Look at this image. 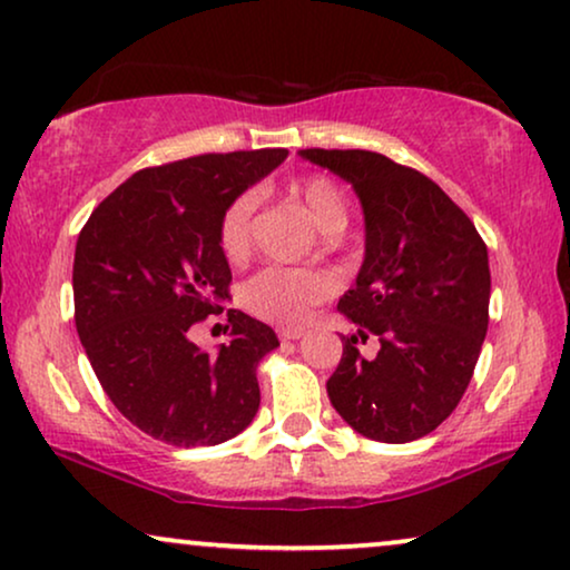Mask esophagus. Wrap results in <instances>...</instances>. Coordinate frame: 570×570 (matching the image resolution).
Masks as SVG:
<instances>
[{
	"label": "esophagus",
	"mask_w": 570,
	"mask_h": 570,
	"mask_svg": "<svg viewBox=\"0 0 570 570\" xmlns=\"http://www.w3.org/2000/svg\"><path fill=\"white\" fill-rule=\"evenodd\" d=\"M302 336H305V331H302V328H278L281 341H297Z\"/></svg>",
	"instance_id": "1"
}]
</instances>
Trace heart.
Instances as JSON below:
<instances>
[{"label":"heart","mask_w":570,"mask_h":570,"mask_svg":"<svg viewBox=\"0 0 570 570\" xmlns=\"http://www.w3.org/2000/svg\"><path fill=\"white\" fill-rule=\"evenodd\" d=\"M302 206L323 234H338L346 226V200L328 177H307L294 187ZM255 197L239 195L226 206L218 224V245L229 263H242L253 249ZM336 281L331 273L315 268H278L271 265L255 273L242 289V302L249 313L276 325H302L315 305L328 299Z\"/></svg>","instance_id":"1"}]
</instances>
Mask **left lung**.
<instances>
[{
	"label": "left lung",
	"mask_w": 570,
	"mask_h": 570,
	"mask_svg": "<svg viewBox=\"0 0 570 570\" xmlns=\"http://www.w3.org/2000/svg\"><path fill=\"white\" fill-rule=\"evenodd\" d=\"M354 187L364 214V261L338 309L381 352L364 360L356 336L325 389L348 428L409 443L459 406L488 333L490 263L474 224L435 181L373 150H299Z\"/></svg>",
	"instance_id": "1"
}]
</instances>
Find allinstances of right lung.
<instances>
[{
	"label": "right lung",
	"instance_id": "right-lung-1",
	"mask_svg": "<svg viewBox=\"0 0 570 570\" xmlns=\"http://www.w3.org/2000/svg\"><path fill=\"white\" fill-rule=\"evenodd\" d=\"M286 156L234 150L142 169L82 226L72 265L80 344L111 404L150 438L177 449L218 445L261 406L257 364L278 346L271 325L226 309L229 344L216 354L189 331L222 315L229 297L218 245L226 206Z\"/></svg>",
	"mask_w": 570,
	"mask_h": 570
}]
</instances>
